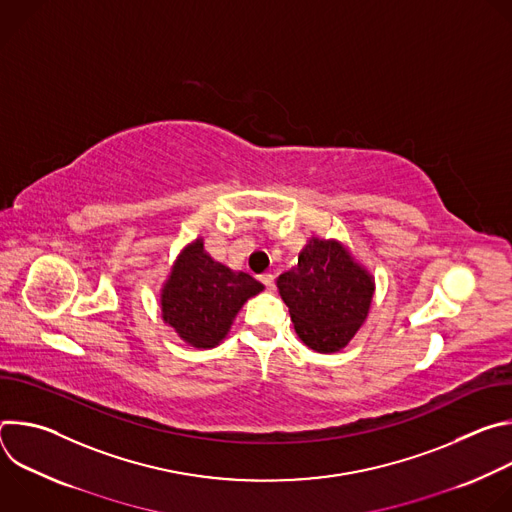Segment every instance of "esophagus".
<instances>
[{
	"label": "esophagus",
	"mask_w": 512,
	"mask_h": 512,
	"mask_svg": "<svg viewBox=\"0 0 512 512\" xmlns=\"http://www.w3.org/2000/svg\"><path fill=\"white\" fill-rule=\"evenodd\" d=\"M259 279H261V283H263L269 291L275 289V275H273V273H263Z\"/></svg>",
	"instance_id": "esophagus-1"
}]
</instances>
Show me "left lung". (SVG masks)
<instances>
[{"label":"left lung","mask_w":512,"mask_h":512,"mask_svg":"<svg viewBox=\"0 0 512 512\" xmlns=\"http://www.w3.org/2000/svg\"><path fill=\"white\" fill-rule=\"evenodd\" d=\"M302 342L316 352H338L367 320L375 281L338 241L312 237L298 265L277 277Z\"/></svg>","instance_id":"1"}]
</instances>
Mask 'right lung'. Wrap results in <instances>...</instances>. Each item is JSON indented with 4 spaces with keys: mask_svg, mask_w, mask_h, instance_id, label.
Wrapping results in <instances>:
<instances>
[{
    "mask_svg": "<svg viewBox=\"0 0 512 512\" xmlns=\"http://www.w3.org/2000/svg\"><path fill=\"white\" fill-rule=\"evenodd\" d=\"M259 291L263 283L214 261L202 239H196L180 253L162 289V318L184 342L212 348L227 336L243 304Z\"/></svg>",
    "mask_w": 512,
    "mask_h": 512,
    "instance_id": "add662e5",
    "label": "right lung"
}]
</instances>
